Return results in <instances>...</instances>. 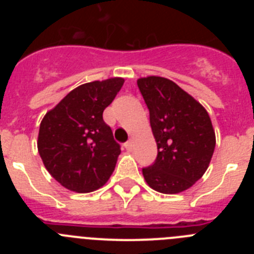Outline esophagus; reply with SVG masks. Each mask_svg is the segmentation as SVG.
<instances>
[{
	"mask_svg": "<svg viewBox=\"0 0 254 254\" xmlns=\"http://www.w3.org/2000/svg\"><path fill=\"white\" fill-rule=\"evenodd\" d=\"M125 147H126V150H128V151H131V150L133 149V143H132L131 141H128V142L125 143Z\"/></svg>",
	"mask_w": 254,
	"mask_h": 254,
	"instance_id": "esophagus-1",
	"label": "esophagus"
}]
</instances>
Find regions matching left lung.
I'll return each instance as SVG.
<instances>
[{"instance_id": "left-lung-1", "label": "left lung", "mask_w": 254, "mask_h": 254, "mask_svg": "<svg viewBox=\"0 0 254 254\" xmlns=\"http://www.w3.org/2000/svg\"><path fill=\"white\" fill-rule=\"evenodd\" d=\"M137 86L158 145L156 160L142 168L143 178L160 193L183 192L205 174L214 154L216 138L210 116L172 80L149 76L138 78Z\"/></svg>"}]
</instances>
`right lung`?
Returning a JSON list of instances; mask_svg holds the SVG:
<instances>
[{"mask_svg": "<svg viewBox=\"0 0 254 254\" xmlns=\"http://www.w3.org/2000/svg\"><path fill=\"white\" fill-rule=\"evenodd\" d=\"M122 77L82 84L69 91L40 123L38 151L58 183L77 193L105 185L121 154L103 112L114 100Z\"/></svg>", "mask_w": 254, "mask_h": 254, "instance_id": "add662e5", "label": "right lung"}]
</instances>
